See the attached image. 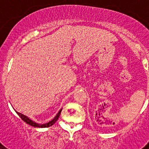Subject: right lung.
Wrapping results in <instances>:
<instances>
[{
	"instance_id": "right-lung-1",
	"label": "right lung",
	"mask_w": 149,
	"mask_h": 149,
	"mask_svg": "<svg viewBox=\"0 0 149 149\" xmlns=\"http://www.w3.org/2000/svg\"><path fill=\"white\" fill-rule=\"evenodd\" d=\"M61 110H60V111L58 112V113L56 114V116H55L54 118L52 119V120L50 121V122H48V123L42 124V125H41V124H39V123H36V122H33V121H32L31 119H29L28 117L26 116L23 115V114L20 113H18V112H17V111H15V112H16V113L18 114L19 116H20V118L24 121V122H26V123L28 124V125H30L33 126V127H51V125H53L54 124L55 122L57 121V119H58L59 116H60V113H61Z\"/></svg>"
}]
</instances>
